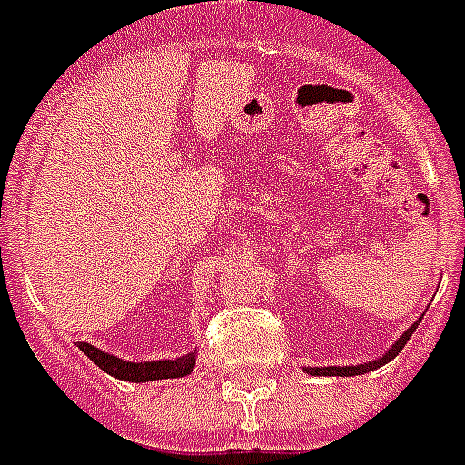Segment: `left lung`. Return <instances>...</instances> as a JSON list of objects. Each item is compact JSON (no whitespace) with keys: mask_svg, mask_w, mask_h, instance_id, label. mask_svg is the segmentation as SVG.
Instances as JSON below:
<instances>
[{"mask_svg":"<svg viewBox=\"0 0 465 465\" xmlns=\"http://www.w3.org/2000/svg\"><path fill=\"white\" fill-rule=\"evenodd\" d=\"M419 322H421V320H416V322L411 324V327L407 329V331H404L402 336H400L398 343H395V346H392L391 351L386 352V355L381 357V360H376V362L355 364V367H311V369H305V371H308V374H312V376H320V374H322V376H357V374H367V371H371V369H376V367H381V364L391 362L392 357L400 355V351H402L404 343L410 341V336L414 334L416 327H419Z\"/></svg>","mask_w":465,"mask_h":465,"instance_id":"obj_1","label":"left lung"}]
</instances>
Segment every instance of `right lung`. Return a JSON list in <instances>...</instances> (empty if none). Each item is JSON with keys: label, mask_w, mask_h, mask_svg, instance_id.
Here are the masks:
<instances>
[{"label": "right lung", "mask_w": 465, "mask_h": 465, "mask_svg": "<svg viewBox=\"0 0 465 465\" xmlns=\"http://www.w3.org/2000/svg\"><path fill=\"white\" fill-rule=\"evenodd\" d=\"M79 351L89 357L91 362L98 364L103 371L117 376V379L131 381V383H145V381H160V379H178V376H188L194 367V352L178 360H157V362H126L122 357L108 355V352L98 351L89 343H77Z\"/></svg>", "instance_id": "add662e5"}]
</instances>
